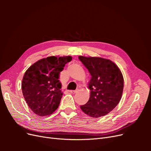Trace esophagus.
<instances>
[{
    "label": "esophagus",
    "instance_id": "1",
    "mask_svg": "<svg viewBox=\"0 0 151 151\" xmlns=\"http://www.w3.org/2000/svg\"><path fill=\"white\" fill-rule=\"evenodd\" d=\"M77 92V90H70V93H76Z\"/></svg>",
    "mask_w": 151,
    "mask_h": 151
}]
</instances>
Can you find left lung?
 I'll return each mask as SVG.
<instances>
[{
	"instance_id": "8db88e82",
	"label": "left lung",
	"mask_w": 151,
	"mask_h": 151,
	"mask_svg": "<svg viewBox=\"0 0 151 151\" xmlns=\"http://www.w3.org/2000/svg\"><path fill=\"white\" fill-rule=\"evenodd\" d=\"M79 59L91 76L88 103L80 106L91 117L107 115L120 102L123 89V77L120 68L112 61L100 57L79 56Z\"/></svg>"
}]
</instances>
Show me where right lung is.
I'll use <instances>...</instances> for the list:
<instances>
[{"label":"right lung","mask_w":151,"mask_h":151,"mask_svg":"<svg viewBox=\"0 0 151 151\" xmlns=\"http://www.w3.org/2000/svg\"><path fill=\"white\" fill-rule=\"evenodd\" d=\"M70 56L48 57L29 67L22 81L21 88L25 101L35 114L44 116L58 108L63 93L59 74Z\"/></svg>","instance_id":"obj_1"}]
</instances>
